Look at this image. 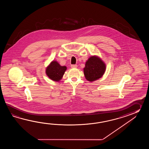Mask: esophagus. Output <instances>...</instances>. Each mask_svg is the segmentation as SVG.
Listing matches in <instances>:
<instances>
[{
    "instance_id": "34e87169",
    "label": "esophagus",
    "mask_w": 149,
    "mask_h": 149,
    "mask_svg": "<svg viewBox=\"0 0 149 149\" xmlns=\"http://www.w3.org/2000/svg\"><path fill=\"white\" fill-rule=\"evenodd\" d=\"M71 67L72 68H77V64H72V65H71Z\"/></svg>"
}]
</instances>
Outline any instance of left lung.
Segmentation results:
<instances>
[{
	"mask_svg": "<svg viewBox=\"0 0 149 149\" xmlns=\"http://www.w3.org/2000/svg\"><path fill=\"white\" fill-rule=\"evenodd\" d=\"M106 69L104 62L97 56H92L86 61L84 73L86 79L89 81H94L101 78Z\"/></svg>",
	"mask_w": 149,
	"mask_h": 149,
	"instance_id": "1",
	"label": "left lung"
}]
</instances>
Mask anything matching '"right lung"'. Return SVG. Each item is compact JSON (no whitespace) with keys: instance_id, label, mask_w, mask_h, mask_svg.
Masks as SVG:
<instances>
[{"instance_id":"1","label":"right lung","mask_w":149,"mask_h":149,"mask_svg":"<svg viewBox=\"0 0 149 149\" xmlns=\"http://www.w3.org/2000/svg\"><path fill=\"white\" fill-rule=\"evenodd\" d=\"M67 69V67L61 66L57 61H53L46 68V73L51 80L59 81L62 78Z\"/></svg>"}]
</instances>
